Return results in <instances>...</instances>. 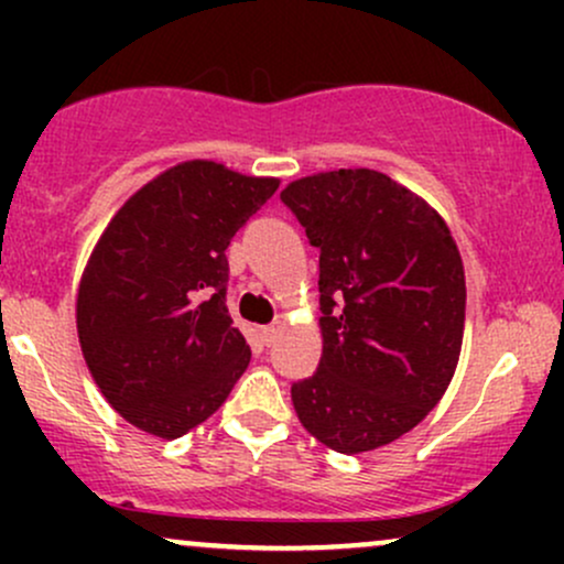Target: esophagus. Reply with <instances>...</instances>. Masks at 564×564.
Instances as JSON below:
<instances>
[{"instance_id": "esophagus-1", "label": "esophagus", "mask_w": 564, "mask_h": 564, "mask_svg": "<svg viewBox=\"0 0 564 564\" xmlns=\"http://www.w3.org/2000/svg\"><path fill=\"white\" fill-rule=\"evenodd\" d=\"M283 332V323H270V326H262L260 328V336L264 345H273V341L278 339V334Z\"/></svg>"}]
</instances>
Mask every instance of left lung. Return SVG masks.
<instances>
[{
	"mask_svg": "<svg viewBox=\"0 0 564 564\" xmlns=\"http://www.w3.org/2000/svg\"><path fill=\"white\" fill-rule=\"evenodd\" d=\"M281 200L321 249L323 355L291 384L296 416L336 453L381 448L448 390L467 307L462 254L445 219L381 172H321Z\"/></svg>",
	"mask_w": 564,
	"mask_h": 564,
	"instance_id": "obj_1",
	"label": "left lung"
}]
</instances>
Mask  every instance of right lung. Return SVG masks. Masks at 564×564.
<instances>
[{
	"label": "right lung",
	"mask_w": 564,
	"mask_h": 564,
	"mask_svg": "<svg viewBox=\"0 0 564 564\" xmlns=\"http://www.w3.org/2000/svg\"><path fill=\"white\" fill-rule=\"evenodd\" d=\"M281 180L183 161L116 212L84 268L76 332L95 384L129 424L183 437L251 358L225 304L228 249Z\"/></svg>",
	"instance_id": "obj_1"
}]
</instances>
